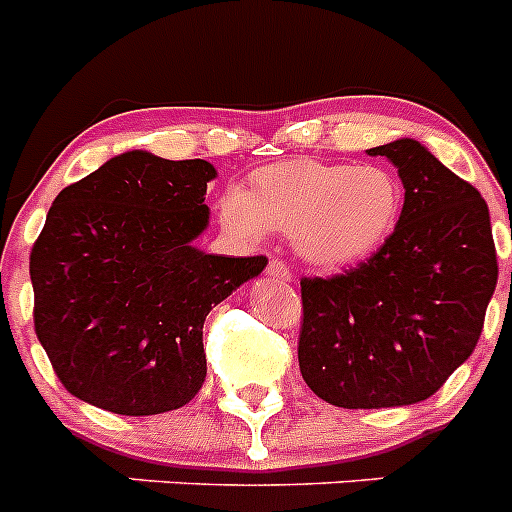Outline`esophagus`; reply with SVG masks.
Returning a JSON list of instances; mask_svg holds the SVG:
<instances>
[{"label": "esophagus", "instance_id": "34e87169", "mask_svg": "<svg viewBox=\"0 0 512 512\" xmlns=\"http://www.w3.org/2000/svg\"><path fill=\"white\" fill-rule=\"evenodd\" d=\"M266 274L274 279H282V282H289V279H292V271H289V266L279 259L269 261V266H266Z\"/></svg>", "mask_w": 512, "mask_h": 512}]
</instances>
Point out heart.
I'll list each match as a JSON object with an SVG mask.
<instances>
[{
    "mask_svg": "<svg viewBox=\"0 0 512 512\" xmlns=\"http://www.w3.org/2000/svg\"><path fill=\"white\" fill-rule=\"evenodd\" d=\"M253 192L228 187L225 225L246 238L292 235L302 259L325 269L359 264L395 235L405 189L395 171L366 164L284 161L253 174Z\"/></svg>",
    "mask_w": 512,
    "mask_h": 512,
    "instance_id": "b5f03b06",
    "label": "heart"
}]
</instances>
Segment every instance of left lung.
<instances>
[{"label": "left lung", "mask_w": 512, "mask_h": 512, "mask_svg": "<svg viewBox=\"0 0 512 512\" xmlns=\"http://www.w3.org/2000/svg\"><path fill=\"white\" fill-rule=\"evenodd\" d=\"M397 166L400 225L374 256L333 277H305L297 359L330 405L397 408L428 400L469 359L497 284L487 202L402 138L369 148Z\"/></svg>", "instance_id": "8db88e82"}]
</instances>
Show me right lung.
<instances>
[{
    "instance_id": "1",
    "label": "right lung",
    "mask_w": 512,
    "mask_h": 512,
    "mask_svg": "<svg viewBox=\"0 0 512 512\" xmlns=\"http://www.w3.org/2000/svg\"><path fill=\"white\" fill-rule=\"evenodd\" d=\"M202 158H110L53 200L30 251L35 333L61 384L117 415L187 405L207 377V312L266 256H212Z\"/></svg>"
}]
</instances>
